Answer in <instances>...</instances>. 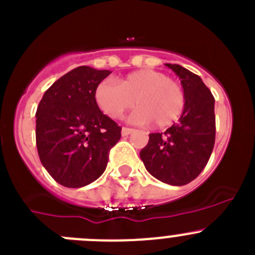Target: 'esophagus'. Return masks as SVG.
I'll list each match as a JSON object with an SVG mask.
<instances>
[{
  "label": "esophagus",
  "instance_id": "obj_1",
  "mask_svg": "<svg viewBox=\"0 0 255 255\" xmlns=\"http://www.w3.org/2000/svg\"><path fill=\"white\" fill-rule=\"evenodd\" d=\"M133 130H134V129H132V128H128V127H123V128H122V135H123V137H126V135L130 134V133H132V132H133Z\"/></svg>",
  "mask_w": 255,
  "mask_h": 255
}]
</instances>
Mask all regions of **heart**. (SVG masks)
Listing matches in <instances>:
<instances>
[{
  "label": "heart",
  "mask_w": 255,
  "mask_h": 255,
  "mask_svg": "<svg viewBox=\"0 0 255 255\" xmlns=\"http://www.w3.org/2000/svg\"><path fill=\"white\" fill-rule=\"evenodd\" d=\"M94 101L106 116L113 120L137 106L130 120L138 125L153 123L157 128L173 125L185 108V93L177 82L161 71L141 69L129 73L117 84L104 79L94 90Z\"/></svg>",
  "instance_id": "b5f03b06"
}]
</instances>
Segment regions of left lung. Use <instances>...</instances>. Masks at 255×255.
I'll use <instances>...</instances> for the list:
<instances>
[{
  "label": "left lung",
  "mask_w": 255,
  "mask_h": 255,
  "mask_svg": "<svg viewBox=\"0 0 255 255\" xmlns=\"http://www.w3.org/2000/svg\"><path fill=\"white\" fill-rule=\"evenodd\" d=\"M181 79L185 108L166 132L151 133L139 152L146 170L157 180L182 186L200 175L215 143V99L201 78L177 64H166Z\"/></svg>",
  "instance_id": "1"
}]
</instances>
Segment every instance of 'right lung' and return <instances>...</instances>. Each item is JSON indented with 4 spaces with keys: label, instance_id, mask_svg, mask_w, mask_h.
Segmentation results:
<instances>
[{
    "label": "right lung",
    "instance_id": "1",
    "mask_svg": "<svg viewBox=\"0 0 255 255\" xmlns=\"http://www.w3.org/2000/svg\"><path fill=\"white\" fill-rule=\"evenodd\" d=\"M112 71L78 66L42 95L36 111L40 161L56 182L78 189L106 171L122 128L98 108L95 87Z\"/></svg>",
    "mask_w": 255,
    "mask_h": 255
}]
</instances>
